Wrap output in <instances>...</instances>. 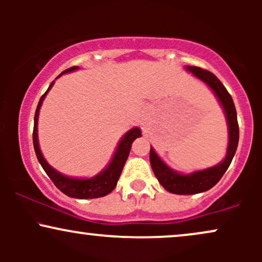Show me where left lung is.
Here are the masks:
<instances>
[{"instance_id": "8db88e82", "label": "left lung", "mask_w": 262, "mask_h": 262, "mask_svg": "<svg viewBox=\"0 0 262 262\" xmlns=\"http://www.w3.org/2000/svg\"><path fill=\"white\" fill-rule=\"evenodd\" d=\"M186 70L193 74L197 79L203 81L214 92L215 97L218 98L219 103L222 104L224 110L229 139H228L227 155H225L223 161L219 162L215 166L194 171L188 175H182V173L176 172L175 170L171 169L159 158L155 150L150 148V164H151L156 179L159 180V182L166 191L175 194H196L212 188L229 167L230 162L235 155L237 143H239V125H237L236 110L234 106L233 98H231L223 83L218 80V77L214 74H212L208 70L197 68V66H186Z\"/></svg>"}]
</instances>
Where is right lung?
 <instances>
[{"label": "right lung", "mask_w": 262, "mask_h": 262, "mask_svg": "<svg viewBox=\"0 0 262 262\" xmlns=\"http://www.w3.org/2000/svg\"><path fill=\"white\" fill-rule=\"evenodd\" d=\"M79 69V66H73V68L65 70L62 74L71 73ZM61 74V75H62ZM60 75V76H61ZM54 85V81L50 83L49 89L47 92L39 100L37 111H35L34 116V129H33V145H34L35 155H37L38 161L40 162L41 167H43L47 175L50 177V180L54 182V185L58 187L62 193L66 196L73 197V198H80V200H87V198H98L107 196L108 193L116 188L117 182H118L119 176H121L123 166H124L125 161H127L129 151H130L132 143L137 139V138L141 137V132L139 128H133L128 130L127 133L123 135V138L119 141L118 146H117L116 152H114L112 160H111L108 166L103 171H101L98 175L91 177V179H75V177H69L60 173L54 167L48 164L47 160L44 159L43 154H41L40 149H39L38 143V117H39V110H40L41 103H43L45 96L49 92Z\"/></svg>", "instance_id": "1"}]
</instances>
